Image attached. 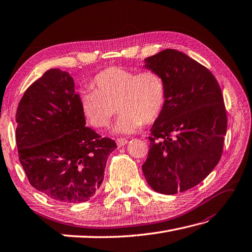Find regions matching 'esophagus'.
Here are the masks:
<instances>
[{"instance_id":"obj_1","label":"esophagus","mask_w":252,"mask_h":252,"mask_svg":"<svg viewBox=\"0 0 252 252\" xmlns=\"http://www.w3.org/2000/svg\"><path fill=\"white\" fill-rule=\"evenodd\" d=\"M116 143L119 147H124L127 143V139L126 138H119V139H116Z\"/></svg>"}]
</instances>
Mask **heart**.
I'll return each instance as SVG.
<instances>
[{
  "instance_id": "heart-1",
  "label": "heart",
  "mask_w": 252,
  "mask_h": 252,
  "mask_svg": "<svg viewBox=\"0 0 252 252\" xmlns=\"http://www.w3.org/2000/svg\"><path fill=\"white\" fill-rule=\"evenodd\" d=\"M92 84L95 90L81 92L79 103L86 119L97 128L109 126L117 107L121 115L114 130L132 132L142 123L156 122L166 105V80L156 70L139 73L112 66L99 71Z\"/></svg>"
}]
</instances>
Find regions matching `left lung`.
Instances as JSON below:
<instances>
[{
	"label": "left lung",
	"mask_w": 252,
	"mask_h": 252,
	"mask_svg": "<svg viewBox=\"0 0 252 252\" xmlns=\"http://www.w3.org/2000/svg\"><path fill=\"white\" fill-rule=\"evenodd\" d=\"M145 62L147 69L165 78L167 101L150 130L143 175L157 192L186 191L222 156L227 129L222 91L211 71L177 50H163Z\"/></svg>",
	"instance_id": "left-lung-1"
}]
</instances>
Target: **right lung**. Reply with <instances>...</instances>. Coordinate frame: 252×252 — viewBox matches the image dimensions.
I'll return each instance as SVG.
<instances>
[{
    "instance_id": "right-lung-1",
    "label": "right lung",
    "mask_w": 252,
    "mask_h": 252,
    "mask_svg": "<svg viewBox=\"0 0 252 252\" xmlns=\"http://www.w3.org/2000/svg\"><path fill=\"white\" fill-rule=\"evenodd\" d=\"M16 123L19 161L33 188L65 203L86 202L99 190L117 146L86 126L68 73L52 68L35 80L19 101Z\"/></svg>"
}]
</instances>
